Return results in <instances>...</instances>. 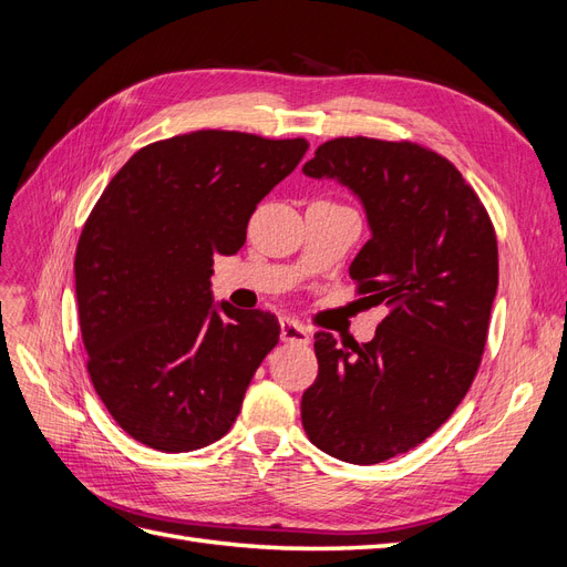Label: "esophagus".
Wrapping results in <instances>:
<instances>
[{"instance_id":"1","label":"esophagus","mask_w":567,"mask_h":567,"mask_svg":"<svg viewBox=\"0 0 567 567\" xmlns=\"http://www.w3.org/2000/svg\"><path fill=\"white\" fill-rule=\"evenodd\" d=\"M279 326H281V340L284 342H288V344H309L311 336H309V330L300 321L290 319V317H284L279 321Z\"/></svg>"}]
</instances>
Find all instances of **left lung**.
I'll return each instance as SVG.
<instances>
[{
    "label": "left lung",
    "mask_w": 567,
    "mask_h": 567,
    "mask_svg": "<svg viewBox=\"0 0 567 567\" xmlns=\"http://www.w3.org/2000/svg\"><path fill=\"white\" fill-rule=\"evenodd\" d=\"M302 173L363 204L370 239L349 275L386 309L365 344L315 336L302 426L319 451L378 464L432 436L470 392L497 292L495 229L462 173L415 143L336 138Z\"/></svg>",
    "instance_id": "8db88e82"
}]
</instances>
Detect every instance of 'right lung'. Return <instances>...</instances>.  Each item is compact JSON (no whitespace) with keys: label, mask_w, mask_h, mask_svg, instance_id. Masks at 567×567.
I'll list each match as a JSON object with an SVG mask.
<instances>
[{"label":"right lung","mask_w":567,"mask_h":567,"mask_svg":"<svg viewBox=\"0 0 567 567\" xmlns=\"http://www.w3.org/2000/svg\"><path fill=\"white\" fill-rule=\"evenodd\" d=\"M305 138L194 131L138 150L93 206L74 256L86 368L128 436L162 453L223 439L279 342L269 311L213 302V256H234Z\"/></svg>","instance_id":"right-lung-1"}]
</instances>
